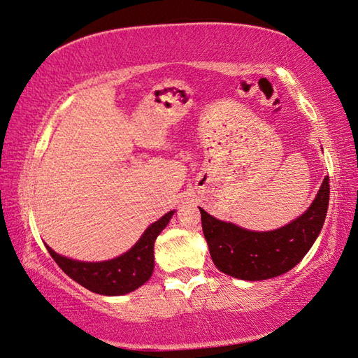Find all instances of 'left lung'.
Here are the masks:
<instances>
[{
  "label": "left lung",
  "instance_id": "left-lung-1",
  "mask_svg": "<svg viewBox=\"0 0 358 358\" xmlns=\"http://www.w3.org/2000/svg\"><path fill=\"white\" fill-rule=\"evenodd\" d=\"M329 204V178L322 183L314 203L292 223L269 232L246 231L201 212L203 234L212 262L227 275L258 281L291 271L308 254L320 234Z\"/></svg>",
  "mask_w": 358,
  "mask_h": 358
}]
</instances>
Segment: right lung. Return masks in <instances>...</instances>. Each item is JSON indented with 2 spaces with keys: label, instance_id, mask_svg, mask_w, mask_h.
Wrapping results in <instances>:
<instances>
[{
  "label": "right lung",
  "instance_id": "right-lung-1",
  "mask_svg": "<svg viewBox=\"0 0 358 358\" xmlns=\"http://www.w3.org/2000/svg\"><path fill=\"white\" fill-rule=\"evenodd\" d=\"M172 215L173 210L152 223L131 250L109 262H77L58 255L49 246L45 248L59 268L83 287L101 295H123L135 291L150 278L154 272L155 240Z\"/></svg>",
  "mask_w": 358,
  "mask_h": 358
}]
</instances>
